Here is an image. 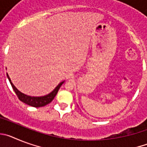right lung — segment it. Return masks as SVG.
<instances>
[{
  "mask_svg": "<svg viewBox=\"0 0 147 147\" xmlns=\"http://www.w3.org/2000/svg\"><path fill=\"white\" fill-rule=\"evenodd\" d=\"M6 75H7V77L8 79H9V80L10 84H11V87H12L13 90H14V91L15 92L16 95L18 96V98H19L21 102H23V103H25L26 104V105H30V106L34 107H43L45 105L50 103V102L54 99V97L56 96V95L57 93L59 88H60L61 85H62L65 82H61L59 85L54 88V90L53 91H51L50 93H49V94L45 95V96H27V95L24 94V93L19 91V90L15 88V85L12 84V82H11V80H10V78L9 76V75H8V74Z\"/></svg>",
  "mask_w": 147,
  "mask_h": 147,
  "instance_id": "obj_1",
  "label": "right lung"
}]
</instances>
